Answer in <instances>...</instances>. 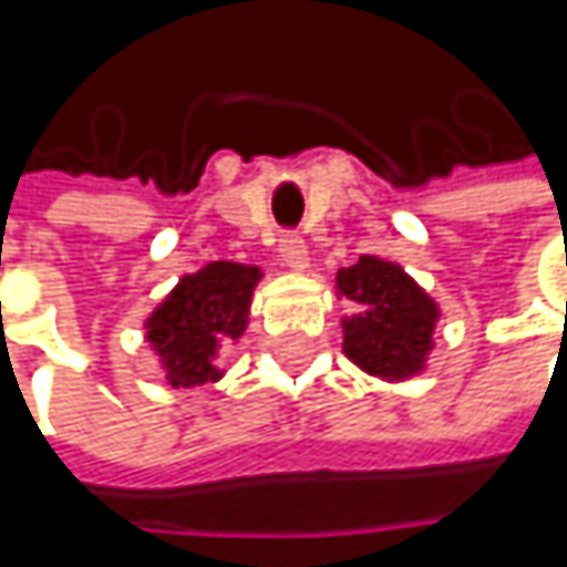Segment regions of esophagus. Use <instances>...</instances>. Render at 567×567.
<instances>
[{
    "label": "esophagus",
    "instance_id": "esophagus-1",
    "mask_svg": "<svg viewBox=\"0 0 567 567\" xmlns=\"http://www.w3.org/2000/svg\"><path fill=\"white\" fill-rule=\"evenodd\" d=\"M279 252L288 269H305L308 266V252H305V239L298 233H282L279 239Z\"/></svg>",
    "mask_w": 567,
    "mask_h": 567
}]
</instances>
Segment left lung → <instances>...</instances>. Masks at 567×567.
<instances>
[{
  "label": "left lung",
  "instance_id": "1",
  "mask_svg": "<svg viewBox=\"0 0 567 567\" xmlns=\"http://www.w3.org/2000/svg\"><path fill=\"white\" fill-rule=\"evenodd\" d=\"M338 288L358 305L344 321V354L378 378H410L423 368L436 305L403 276L394 262L361 256L358 266L338 272Z\"/></svg>",
  "mask_w": 567,
  "mask_h": 567
}]
</instances>
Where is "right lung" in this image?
<instances>
[{
	"label": "right lung",
	"mask_w": 567,
	"mask_h": 567,
	"mask_svg": "<svg viewBox=\"0 0 567 567\" xmlns=\"http://www.w3.org/2000/svg\"><path fill=\"white\" fill-rule=\"evenodd\" d=\"M256 282L259 269L209 262L196 276L179 279L171 298L151 315L147 341L161 354L173 388H199L219 378L213 358L246 331Z\"/></svg>",
	"instance_id": "right-lung-1"
}]
</instances>
